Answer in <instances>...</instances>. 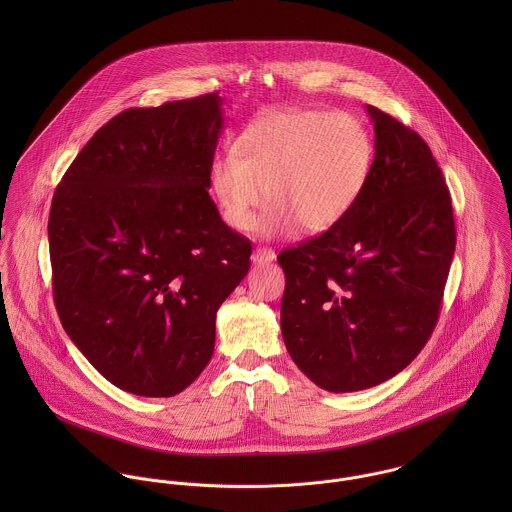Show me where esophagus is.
I'll return each instance as SVG.
<instances>
[{"label":"esophagus","mask_w":512,"mask_h":512,"mask_svg":"<svg viewBox=\"0 0 512 512\" xmlns=\"http://www.w3.org/2000/svg\"><path fill=\"white\" fill-rule=\"evenodd\" d=\"M274 258H276V252L272 250V248H266V246H258L254 252H252V262L254 264H270V262H274Z\"/></svg>","instance_id":"esophagus-1"}]
</instances>
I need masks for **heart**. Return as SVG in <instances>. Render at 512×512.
Segmentation results:
<instances>
[{"label": "heart", "mask_w": 512, "mask_h": 512, "mask_svg": "<svg viewBox=\"0 0 512 512\" xmlns=\"http://www.w3.org/2000/svg\"><path fill=\"white\" fill-rule=\"evenodd\" d=\"M233 153L209 165V187L222 219L248 230L264 195L270 205L256 222L264 236L319 234L345 219L361 201L374 167V140L349 112L280 108L248 122ZM267 191H263V187Z\"/></svg>", "instance_id": "obj_1"}]
</instances>
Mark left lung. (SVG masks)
I'll list each match as a JSON object with an SVG mask.
<instances>
[{"instance_id":"1","label":"left lung","mask_w":512,"mask_h":512,"mask_svg":"<svg viewBox=\"0 0 512 512\" xmlns=\"http://www.w3.org/2000/svg\"><path fill=\"white\" fill-rule=\"evenodd\" d=\"M374 167L357 207L280 252L282 335L299 370L329 392L376 386L410 365L436 323L455 222L428 144L366 106Z\"/></svg>"}]
</instances>
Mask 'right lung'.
I'll return each mask as SVG.
<instances>
[{
	"mask_svg": "<svg viewBox=\"0 0 512 512\" xmlns=\"http://www.w3.org/2000/svg\"><path fill=\"white\" fill-rule=\"evenodd\" d=\"M217 92L130 108L74 157L49 215L53 295L78 351L120 390L169 398L209 365L252 244L209 195Z\"/></svg>",
	"mask_w": 512,
	"mask_h": 512,
	"instance_id": "add662e5",
	"label": "right lung"
}]
</instances>
